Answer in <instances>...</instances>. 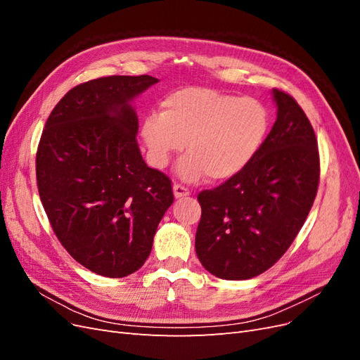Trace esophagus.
Returning <instances> with one entry per match:
<instances>
[{
    "mask_svg": "<svg viewBox=\"0 0 360 360\" xmlns=\"http://www.w3.org/2000/svg\"><path fill=\"white\" fill-rule=\"evenodd\" d=\"M172 191H174V197H176V198L188 197V195L191 193V191L186 186H183V184H180V183H174Z\"/></svg>",
    "mask_w": 360,
    "mask_h": 360,
    "instance_id": "1",
    "label": "esophagus"
}]
</instances>
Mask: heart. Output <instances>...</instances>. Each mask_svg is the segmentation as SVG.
Instances as JSON below:
<instances>
[{
	"label": "heart",
	"mask_w": 360,
	"mask_h": 360,
	"mask_svg": "<svg viewBox=\"0 0 360 360\" xmlns=\"http://www.w3.org/2000/svg\"><path fill=\"white\" fill-rule=\"evenodd\" d=\"M266 106L254 97H237L207 86H184L160 102L141 124V138L151 165L165 168L186 143V158L179 165L184 180L205 174L224 181L254 160L269 134Z\"/></svg>",
	"instance_id": "heart-1"
}]
</instances>
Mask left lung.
I'll return each mask as SVG.
<instances>
[{
  "mask_svg": "<svg viewBox=\"0 0 360 360\" xmlns=\"http://www.w3.org/2000/svg\"><path fill=\"white\" fill-rule=\"evenodd\" d=\"M278 118L254 160L213 189L198 193L195 249L212 275L258 276L287 252L309 214L320 183V155L307 114L274 89Z\"/></svg>",
  "mask_w": 360,
  "mask_h": 360,
  "instance_id": "8db88e82",
  "label": "left lung"
}]
</instances>
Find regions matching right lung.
Wrapping results in <instances>:
<instances>
[{
    "mask_svg": "<svg viewBox=\"0 0 360 360\" xmlns=\"http://www.w3.org/2000/svg\"><path fill=\"white\" fill-rule=\"evenodd\" d=\"M156 82L150 75H114L76 85L39 141L37 189L52 230L79 264L106 278L146 263L174 201L171 179L141 156L129 105Z\"/></svg>",
    "mask_w": 360,
    "mask_h": 360,
    "instance_id": "1",
    "label": "right lung"
}]
</instances>
